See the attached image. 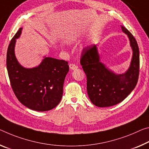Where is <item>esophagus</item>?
I'll use <instances>...</instances> for the list:
<instances>
[{"label":"esophagus","instance_id":"obj_1","mask_svg":"<svg viewBox=\"0 0 149 149\" xmlns=\"http://www.w3.org/2000/svg\"><path fill=\"white\" fill-rule=\"evenodd\" d=\"M70 65V68L71 70H75V69H77V65H75V64H74V63H70V64L69 65Z\"/></svg>","mask_w":149,"mask_h":149}]
</instances>
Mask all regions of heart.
Segmentation results:
<instances>
[{"instance_id":"1","label":"heart","mask_w":149,"mask_h":149,"mask_svg":"<svg viewBox=\"0 0 149 149\" xmlns=\"http://www.w3.org/2000/svg\"><path fill=\"white\" fill-rule=\"evenodd\" d=\"M77 37V34L72 35V36H70V37L68 38V42H69V43H71V42H74V41L75 40H76Z\"/></svg>"}]
</instances>
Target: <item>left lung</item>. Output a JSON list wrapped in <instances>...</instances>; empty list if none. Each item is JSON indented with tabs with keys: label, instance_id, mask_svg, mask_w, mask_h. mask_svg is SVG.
<instances>
[{
	"label": "left lung",
	"instance_id": "8db88e82",
	"mask_svg": "<svg viewBox=\"0 0 149 149\" xmlns=\"http://www.w3.org/2000/svg\"><path fill=\"white\" fill-rule=\"evenodd\" d=\"M133 49L131 65L123 74H115L100 61L96 45L87 46L81 52L80 63L87 77V91L91 103L100 107H110L123 101L137 84L139 75V49L136 40L125 27Z\"/></svg>",
	"mask_w": 149,
	"mask_h": 149
}]
</instances>
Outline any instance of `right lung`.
I'll use <instances>...</instances> for the list:
<instances>
[{
    "label": "right lung",
    "instance_id": "1",
    "mask_svg": "<svg viewBox=\"0 0 149 149\" xmlns=\"http://www.w3.org/2000/svg\"><path fill=\"white\" fill-rule=\"evenodd\" d=\"M22 28L9 44L6 68L12 89L18 101L30 109L46 111L56 107L63 95L65 77L69 71L65 60L45 57L38 67L24 68L18 62L15 54L16 39Z\"/></svg>",
    "mask_w": 149,
    "mask_h": 149
}]
</instances>
